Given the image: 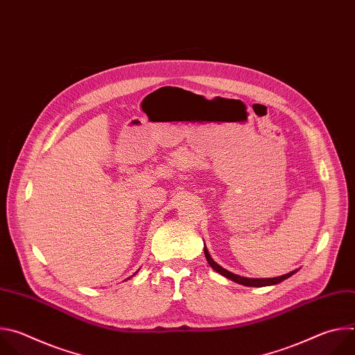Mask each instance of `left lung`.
<instances>
[{
    "label": "left lung",
    "instance_id": "left-lung-1",
    "mask_svg": "<svg viewBox=\"0 0 355 355\" xmlns=\"http://www.w3.org/2000/svg\"><path fill=\"white\" fill-rule=\"evenodd\" d=\"M204 251H205V257H207L208 264H209L215 271H218V272L222 274L223 277H226V278H229V279H232V281H234V282H237V284L245 285V286H267V285H275V284H279V282H282L284 279H286V278H289L291 275L295 274V271H292V272H289V274H285V275H281V277H277V278H244V277L232 274V272L226 271L225 268H222L220 266H218V264L212 260V257L209 256V252H208L207 247L204 248Z\"/></svg>",
    "mask_w": 355,
    "mask_h": 355
}]
</instances>
